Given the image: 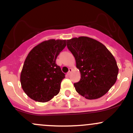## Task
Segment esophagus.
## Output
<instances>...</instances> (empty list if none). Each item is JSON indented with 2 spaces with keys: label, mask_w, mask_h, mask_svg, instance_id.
Segmentation results:
<instances>
[{
  "label": "esophagus",
  "mask_w": 133,
  "mask_h": 133,
  "mask_svg": "<svg viewBox=\"0 0 133 133\" xmlns=\"http://www.w3.org/2000/svg\"><path fill=\"white\" fill-rule=\"evenodd\" d=\"M72 69L71 68H69V72H68V75H70V74H71V72H72Z\"/></svg>",
  "instance_id": "obj_1"
}]
</instances>
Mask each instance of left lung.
<instances>
[{
    "label": "left lung",
    "mask_w": 133,
    "mask_h": 133,
    "mask_svg": "<svg viewBox=\"0 0 133 133\" xmlns=\"http://www.w3.org/2000/svg\"><path fill=\"white\" fill-rule=\"evenodd\" d=\"M67 46L75 57L81 79L74 84L76 91L88 99L99 98L115 84L118 67L106 47L88 37L67 40Z\"/></svg>",
    "instance_id": "left-lung-1"
}]
</instances>
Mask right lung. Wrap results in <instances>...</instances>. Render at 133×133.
<instances>
[{"label": "right lung", "mask_w": 133, "mask_h": 133, "mask_svg": "<svg viewBox=\"0 0 133 133\" xmlns=\"http://www.w3.org/2000/svg\"><path fill=\"white\" fill-rule=\"evenodd\" d=\"M65 45L66 40L50 39L38 44L27 55L21 71V83L32 99L45 103L59 92L65 74L56 61Z\"/></svg>", "instance_id": "right-lung-1"}]
</instances>
